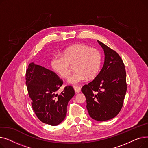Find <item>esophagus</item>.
<instances>
[{
  "instance_id": "34e87169",
  "label": "esophagus",
  "mask_w": 148,
  "mask_h": 148,
  "mask_svg": "<svg viewBox=\"0 0 148 148\" xmlns=\"http://www.w3.org/2000/svg\"><path fill=\"white\" fill-rule=\"evenodd\" d=\"M74 89L76 93H79L81 91V88L80 86H74Z\"/></svg>"
}]
</instances>
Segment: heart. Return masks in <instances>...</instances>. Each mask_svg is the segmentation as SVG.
<instances>
[{
	"mask_svg": "<svg viewBox=\"0 0 148 148\" xmlns=\"http://www.w3.org/2000/svg\"><path fill=\"white\" fill-rule=\"evenodd\" d=\"M102 54L97 49L77 44L64 50L62 55L54 56L51 60V67L60 77L67 79L71 71L70 65H73L74 74L68 82L77 84L95 78L98 74L102 64Z\"/></svg>",
	"mask_w": 148,
	"mask_h": 148,
	"instance_id": "b5f03b06",
	"label": "heart"
}]
</instances>
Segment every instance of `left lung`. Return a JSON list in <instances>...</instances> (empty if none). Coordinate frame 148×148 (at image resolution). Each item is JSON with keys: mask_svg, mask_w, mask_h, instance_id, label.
Listing matches in <instances>:
<instances>
[{"mask_svg": "<svg viewBox=\"0 0 148 148\" xmlns=\"http://www.w3.org/2000/svg\"><path fill=\"white\" fill-rule=\"evenodd\" d=\"M104 50V65L94 80L82 88L90 117L110 120L121 111L127 89L125 65L119 54L98 41Z\"/></svg>", "mask_w": 148, "mask_h": 148, "instance_id": "obj_1", "label": "left lung"}]
</instances>
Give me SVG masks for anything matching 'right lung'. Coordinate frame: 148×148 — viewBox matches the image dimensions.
Segmentation results:
<instances>
[{"mask_svg": "<svg viewBox=\"0 0 148 148\" xmlns=\"http://www.w3.org/2000/svg\"><path fill=\"white\" fill-rule=\"evenodd\" d=\"M26 84L32 108L39 119L52 126L64 120L68 103L75 94L71 86H66L58 94L62 80L55 73L34 62L26 70Z\"/></svg>", "mask_w": 148, "mask_h": 148, "instance_id": "add662e5", "label": "right lung"}]
</instances>
